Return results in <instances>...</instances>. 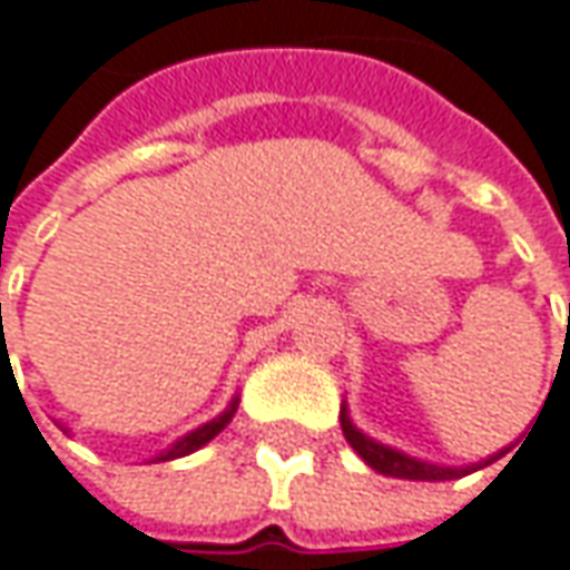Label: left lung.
<instances>
[{
    "label": "left lung",
    "instance_id": "8db88e82",
    "mask_svg": "<svg viewBox=\"0 0 570 570\" xmlns=\"http://www.w3.org/2000/svg\"><path fill=\"white\" fill-rule=\"evenodd\" d=\"M341 431L347 436V443L354 446V453H357L370 469H376L380 475H389V479H409V482H453V479L472 475V472H479L484 465L498 462L504 453L513 450V446H504V450H498L494 456L479 459V462H472V465H440V462L409 456V453H402V450H395V446H389V443H380V440L366 436V433L360 431L357 424L351 421L347 405H341Z\"/></svg>",
    "mask_w": 570,
    "mask_h": 570
}]
</instances>
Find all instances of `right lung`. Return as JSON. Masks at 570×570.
<instances>
[{"mask_svg": "<svg viewBox=\"0 0 570 570\" xmlns=\"http://www.w3.org/2000/svg\"><path fill=\"white\" fill-rule=\"evenodd\" d=\"M236 409H238V395L233 399V402H229V405H226V409L219 411V414H216L213 421L200 424V428H194V431H187L185 436H178V440H175L171 446H165V450H161V453H156V456L149 459V462H168V459H181V456H190V453H197L200 446H207L213 436H216V433L223 431V428H226V424L233 421ZM60 428H62V424H60ZM62 431L69 433V428H62Z\"/></svg>", "mask_w": 570, "mask_h": 570, "instance_id": "1", "label": "right lung"}]
</instances>
